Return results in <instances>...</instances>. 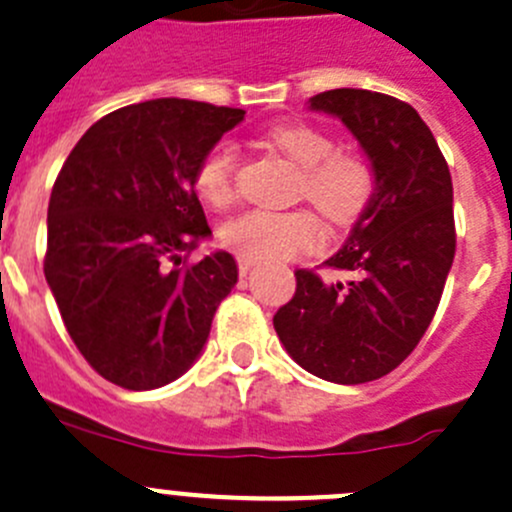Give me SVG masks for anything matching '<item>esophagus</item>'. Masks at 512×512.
<instances>
[{"label": "esophagus", "instance_id": "1", "mask_svg": "<svg viewBox=\"0 0 512 512\" xmlns=\"http://www.w3.org/2000/svg\"><path fill=\"white\" fill-rule=\"evenodd\" d=\"M254 266H256V261H251V258L239 256V273H241V276H246V273H249Z\"/></svg>", "mask_w": 512, "mask_h": 512}]
</instances>
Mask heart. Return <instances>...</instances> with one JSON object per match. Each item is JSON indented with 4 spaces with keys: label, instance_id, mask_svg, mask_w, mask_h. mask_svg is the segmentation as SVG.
<instances>
[{
    "label": "heart",
    "instance_id": "obj_1",
    "mask_svg": "<svg viewBox=\"0 0 512 512\" xmlns=\"http://www.w3.org/2000/svg\"><path fill=\"white\" fill-rule=\"evenodd\" d=\"M263 144L298 169L296 196L306 199L328 224L356 221L376 194V171L358 151L336 149V141L306 121H278L263 131ZM236 146L219 141L201 156L194 186L214 209L234 199ZM219 241L251 261H288L321 244V226L308 211H244L219 226Z\"/></svg>",
    "mask_w": 512,
    "mask_h": 512
}]
</instances>
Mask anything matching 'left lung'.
<instances>
[{"mask_svg":"<svg viewBox=\"0 0 512 512\" xmlns=\"http://www.w3.org/2000/svg\"><path fill=\"white\" fill-rule=\"evenodd\" d=\"M308 109L338 116L376 171V194L326 266L351 281L296 271L273 316L288 356L323 381L356 386L401 366L435 316L455 256L453 181L411 104L368 89H331Z\"/></svg>","mask_w":512,"mask_h":512,"instance_id":"8db88e82","label":"left lung"}]
</instances>
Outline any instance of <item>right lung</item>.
<instances>
[{
	"mask_svg": "<svg viewBox=\"0 0 512 512\" xmlns=\"http://www.w3.org/2000/svg\"><path fill=\"white\" fill-rule=\"evenodd\" d=\"M244 114L191 99L121 106L54 181L44 276L72 341L116 386L151 391L189 371L239 281L226 251L186 256L211 236L196 166Z\"/></svg>",
	"mask_w": 512,
	"mask_h": 512,
	"instance_id": "right-lung-1",
	"label": "right lung"
}]
</instances>
